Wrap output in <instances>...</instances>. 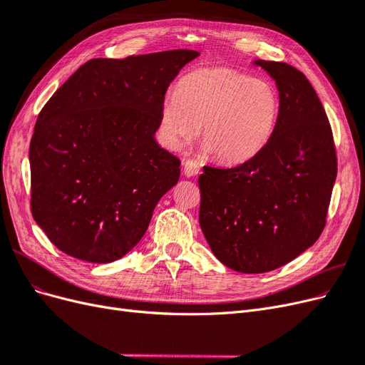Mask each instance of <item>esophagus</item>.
Here are the masks:
<instances>
[{
    "label": "esophagus",
    "instance_id": "34e87169",
    "mask_svg": "<svg viewBox=\"0 0 365 365\" xmlns=\"http://www.w3.org/2000/svg\"><path fill=\"white\" fill-rule=\"evenodd\" d=\"M182 169H184V175L189 176V178H190V176H195V175L200 173V164H197L193 160H187V161H184Z\"/></svg>",
    "mask_w": 365,
    "mask_h": 365
}]
</instances>
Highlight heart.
<instances>
[{
	"mask_svg": "<svg viewBox=\"0 0 365 365\" xmlns=\"http://www.w3.org/2000/svg\"><path fill=\"white\" fill-rule=\"evenodd\" d=\"M280 97L274 85L228 67L197 68L181 77L160 108L164 145L180 149L200 137L224 163H244L268 145L277 126Z\"/></svg>",
	"mask_w": 365,
	"mask_h": 365,
	"instance_id": "1",
	"label": "heart"
}]
</instances>
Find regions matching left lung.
<instances>
[{"mask_svg":"<svg viewBox=\"0 0 365 365\" xmlns=\"http://www.w3.org/2000/svg\"><path fill=\"white\" fill-rule=\"evenodd\" d=\"M254 63L279 90L274 135L248 161L230 169L204 165L197 180L210 248L245 274L277 269L315 244L338 170L332 128L306 76L284 62Z\"/></svg>","mask_w":365,"mask_h":365,"instance_id":"obj_1","label":"left lung"}]
</instances>
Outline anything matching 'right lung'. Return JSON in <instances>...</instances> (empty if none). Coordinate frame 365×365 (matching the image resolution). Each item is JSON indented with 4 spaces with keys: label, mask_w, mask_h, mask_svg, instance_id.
Listing matches in <instances>:
<instances>
[{
    "label": "right lung",
    "mask_w": 365,
    "mask_h": 365,
    "mask_svg": "<svg viewBox=\"0 0 365 365\" xmlns=\"http://www.w3.org/2000/svg\"><path fill=\"white\" fill-rule=\"evenodd\" d=\"M200 53L91 59L51 96L30 141L31 215L71 257L109 263L145 236L181 161L155 132L170 82Z\"/></svg>",
    "instance_id": "obj_1"
}]
</instances>
